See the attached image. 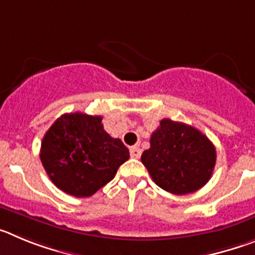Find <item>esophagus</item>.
I'll list each match as a JSON object with an SVG mask.
<instances>
[{
	"label": "esophagus",
	"mask_w": 255,
	"mask_h": 255,
	"mask_svg": "<svg viewBox=\"0 0 255 255\" xmlns=\"http://www.w3.org/2000/svg\"><path fill=\"white\" fill-rule=\"evenodd\" d=\"M129 153H130V157H134V159H139L141 157V148L136 147V146H133V147L129 148Z\"/></svg>",
	"instance_id": "obj_1"
}]
</instances>
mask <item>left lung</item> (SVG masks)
Instances as JSON below:
<instances>
[{
    "label": "left lung",
    "instance_id": "left-lung-1",
    "mask_svg": "<svg viewBox=\"0 0 255 255\" xmlns=\"http://www.w3.org/2000/svg\"><path fill=\"white\" fill-rule=\"evenodd\" d=\"M150 148L141 161L153 182L173 194L201 189L211 179L216 148L201 130L171 119H162L151 134Z\"/></svg>",
    "mask_w": 255,
    "mask_h": 255
}]
</instances>
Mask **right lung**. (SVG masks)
Segmentation results:
<instances>
[{"label": "right lung", "mask_w": 255, "mask_h": 255, "mask_svg": "<svg viewBox=\"0 0 255 255\" xmlns=\"http://www.w3.org/2000/svg\"><path fill=\"white\" fill-rule=\"evenodd\" d=\"M102 119L84 113L63 114L43 137L42 164L50 180L65 193L93 196L129 159L128 148L105 132Z\"/></svg>", "instance_id": "add662e5"}]
</instances>
